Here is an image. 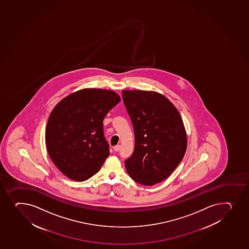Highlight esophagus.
Here are the masks:
<instances>
[{
    "instance_id": "esophagus-1",
    "label": "esophagus",
    "mask_w": 249,
    "mask_h": 249,
    "mask_svg": "<svg viewBox=\"0 0 249 249\" xmlns=\"http://www.w3.org/2000/svg\"><path fill=\"white\" fill-rule=\"evenodd\" d=\"M119 149H120V145L119 144H117L115 146H113V150L114 151L118 152Z\"/></svg>"
}]
</instances>
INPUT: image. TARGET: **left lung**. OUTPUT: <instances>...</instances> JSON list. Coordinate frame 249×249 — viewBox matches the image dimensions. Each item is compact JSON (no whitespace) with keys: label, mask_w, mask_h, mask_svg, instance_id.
<instances>
[{"label":"left lung","mask_w":249,"mask_h":249,"mask_svg":"<svg viewBox=\"0 0 249 249\" xmlns=\"http://www.w3.org/2000/svg\"><path fill=\"white\" fill-rule=\"evenodd\" d=\"M123 100L133 124L135 149L125 160L129 176L152 186L167 179L187 148L182 118L164 95L151 90H123Z\"/></svg>","instance_id":"1"}]
</instances>
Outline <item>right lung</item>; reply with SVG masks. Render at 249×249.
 Here are the masks:
<instances>
[{"label": "right lung", "mask_w": 249, "mask_h": 249, "mask_svg": "<svg viewBox=\"0 0 249 249\" xmlns=\"http://www.w3.org/2000/svg\"><path fill=\"white\" fill-rule=\"evenodd\" d=\"M120 101L113 90L86 88L55 105L46 125V149L64 176L84 181L99 172L109 155L103 120Z\"/></svg>", "instance_id": "add662e5"}]
</instances>
